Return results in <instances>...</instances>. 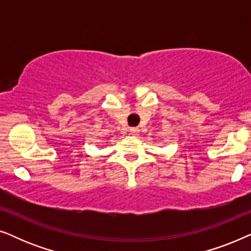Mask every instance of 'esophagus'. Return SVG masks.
I'll use <instances>...</instances> for the list:
<instances>
[{"label":"esophagus","mask_w":251,"mask_h":251,"mask_svg":"<svg viewBox=\"0 0 251 251\" xmlns=\"http://www.w3.org/2000/svg\"><path fill=\"white\" fill-rule=\"evenodd\" d=\"M129 131H130V135H132V136H135V137H137V136L139 135V129L136 128V126H133V128H130Z\"/></svg>","instance_id":"esophagus-1"}]
</instances>
